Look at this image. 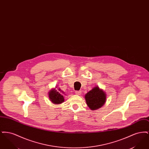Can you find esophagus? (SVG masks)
<instances>
[{"label":"esophagus","mask_w":149,"mask_h":149,"mask_svg":"<svg viewBox=\"0 0 149 149\" xmlns=\"http://www.w3.org/2000/svg\"><path fill=\"white\" fill-rule=\"evenodd\" d=\"M81 91H75V94L77 95H80L81 94Z\"/></svg>","instance_id":"34e87169"}]
</instances>
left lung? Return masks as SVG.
Returning a JSON list of instances; mask_svg holds the SVG:
<instances>
[{"mask_svg":"<svg viewBox=\"0 0 149 149\" xmlns=\"http://www.w3.org/2000/svg\"><path fill=\"white\" fill-rule=\"evenodd\" d=\"M85 101L89 108L92 111L103 106L106 101V94L96 86L85 95Z\"/></svg>","mask_w":149,"mask_h":149,"instance_id":"left-lung-1","label":"left lung"}]
</instances>
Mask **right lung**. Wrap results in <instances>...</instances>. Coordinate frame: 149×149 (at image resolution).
<instances>
[{
  "instance_id": "1",
  "label": "right lung",
  "mask_w": 149,
  "mask_h": 149,
  "mask_svg": "<svg viewBox=\"0 0 149 149\" xmlns=\"http://www.w3.org/2000/svg\"><path fill=\"white\" fill-rule=\"evenodd\" d=\"M63 94H64V92L62 91L60 88L58 89V90L55 88L50 90L49 93V97L51 102H52L54 104H59L64 102Z\"/></svg>"
}]
</instances>
